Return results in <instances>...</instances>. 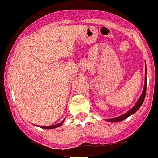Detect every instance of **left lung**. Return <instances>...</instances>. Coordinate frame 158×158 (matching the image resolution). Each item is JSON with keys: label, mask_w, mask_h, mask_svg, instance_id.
Instances as JSON below:
<instances>
[{"label": "left lung", "mask_w": 158, "mask_h": 158, "mask_svg": "<svg viewBox=\"0 0 158 158\" xmlns=\"http://www.w3.org/2000/svg\"><path fill=\"white\" fill-rule=\"evenodd\" d=\"M146 73H147V69H146V64H145V81H144V86H143V92H142V94H141L140 97L139 98V99L137 100L136 103L134 105V107L131 109H130L128 112H127L126 113H124L122 116H119V117H114V118H110V119H107L108 122H122L123 120L127 119V117L131 116L132 114H134L135 113H136L137 111L139 110V108H140L141 105L143 104V101H144L145 99V95H146V89H147V80H146Z\"/></svg>", "instance_id": "left-lung-1"}]
</instances>
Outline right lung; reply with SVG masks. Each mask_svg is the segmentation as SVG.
Instances as JSON below:
<instances>
[{"label":"right lung","instance_id":"1","mask_svg":"<svg viewBox=\"0 0 158 158\" xmlns=\"http://www.w3.org/2000/svg\"><path fill=\"white\" fill-rule=\"evenodd\" d=\"M64 120H63L61 122H59V123H58V124H56V125H52V126H46V127H45V126H44V127H41V128H43V129H55V128H57V127H61L62 124L64 123Z\"/></svg>","mask_w":158,"mask_h":158}]
</instances>
